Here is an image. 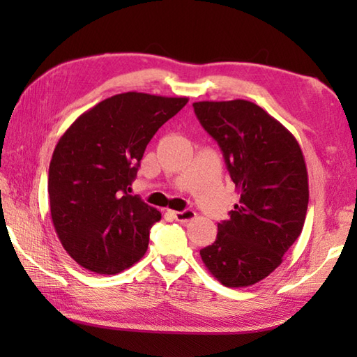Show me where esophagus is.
Wrapping results in <instances>:
<instances>
[{
	"mask_svg": "<svg viewBox=\"0 0 357 357\" xmlns=\"http://www.w3.org/2000/svg\"><path fill=\"white\" fill-rule=\"evenodd\" d=\"M173 216L178 222H188V221H193V219L196 218V211L187 208L183 211H174Z\"/></svg>",
	"mask_w": 357,
	"mask_h": 357,
	"instance_id": "1",
	"label": "esophagus"
}]
</instances>
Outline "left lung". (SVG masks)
<instances>
[{"instance_id": "1", "label": "left lung", "mask_w": 357, "mask_h": 357, "mask_svg": "<svg viewBox=\"0 0 357 357\" xmlns=\"http://www.w3.org/2000/svg\"><path fill=\"white\" fill-rule=\"evenodd\" d=\"M201 126L222 150L241 193L213 244L201 250L207 270L225 287H250L282 264L299 238L308 207V174L294 136L255 102L199 101Z\"/></svg>"}]
</instances>
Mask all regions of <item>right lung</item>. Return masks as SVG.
I'll return each mask as SVG.
<instances>
[{"mask_svg":"<svg viewBox=\"0 0 357 357\" xmlns=\"http://www.w3.org/2000/svg\"><path fill=\"white\" fill-rule=\"evenodd\" d=\"M188 98L127 92L84 112L59 138L49 167L50 215L81 267L116 275L146 255L161 213L130 195L147 144Z\"/></svg>","mask_w":357,"mask_h":357,"instance_id":"1","label":"right lung"}]
</instances>
